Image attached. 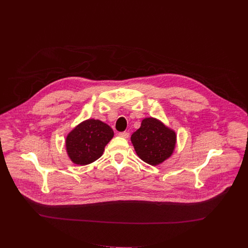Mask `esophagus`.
<instances>
[{
  "instance_id": "obj_1",
  "label": "esophagus",
  "mask_w": 248,
  "mask_h": 248,
  "mask_svg": "<svg viewBox=\"0 0 248 248\" xmlns=\"http://www.w3.org/2000/svg\"><path fill=\"white\" fill-rule=\"evenodd\" d=\"M120 137H122V138H124V139H127L128 137H129V132H120L119 134H118Z\"/></svg>"
}]
</instances>
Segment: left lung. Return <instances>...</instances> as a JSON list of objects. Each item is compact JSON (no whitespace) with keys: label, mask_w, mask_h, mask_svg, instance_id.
Instances as JSON below:
<instances>
[{"label":"left lung","mask_w":248,"mask_h":248,"mask_svg":"<svg viewBox=\"0 0 248 248\" xmlns=\"http://www.w3.org/2000/svg\"><path fill=\"white\" fill-rule=\"evenodd\" d=\"M176 140L174 130L153 117L144 118L140 127L131 136L138 156L152 166H157L172 155Z\"/></svg>","instance_id":"left-lung-1"}]
</instances>
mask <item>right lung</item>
Instances as JSON below:
<instances>
[{
    "label": "right lung",
    "instance_id": "add662e5",
    "mask_svg": "<svg viewBox=\"0 0 248 248\" xmlns=\"http://www.w3.org/2000/svg\"><path fill=\"white\" fill-rule=\"evenodd\" d=\"M114 136L112 128L100 120L88 119L68 133L65 149L74 164L85 166L97 160Z\"/></svg>",
    "mask_w": 248,
    "mask_h": 248
}]
</instances>
